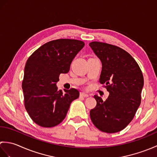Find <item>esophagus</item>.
<instances>
[{"label": "esophagus", "mask_w": 157, "mask_h": 157, "mask_svg": "<svg viewBox=\"0 0 157 157\" xmlns=\"http://www.w3.org/2000/svg\"><path fill=\"white\" fill-rule=\"evenodd\" d=\"M80 96H83V97H88L89 96V95L85 92H80Z\"/></svg>", "instance_id": "obj_1"}]
</instances>
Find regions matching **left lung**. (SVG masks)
I'll use <instances>...</instances> for the list:
<instances>
[{"instance_id": "left-lung-1", "label": "left lung", "mask_w": 157, "mask_h": 157, "mask_svg": "<svg viewBox=\"0 0 157 157\" xmlns=\"http://www.w3.org/2000/svg\"><path fill=\"white\" fill-rule=\"evenodd\" d=\"M89 46L102 63L99 82L109 92L105 101L94 96L96 106L90 112L91 120L103 132H120L132 121L140 105L142 71L135 59L118 46L100 42Z\"/></svg>"}]
</instances>
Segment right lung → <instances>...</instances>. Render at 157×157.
<instances>
[{
  "label": "right lung",
  "instance_id": "obj_1",
  "mask_svg": "<svg viewBox=\"0 0 157 157\" xmlns=\"http://www.w3.org/2000/svg\"><path fill=\"white\" fill-rule=\"evenodd\" d=\"M84 42L59 39L40 46L25 63L22 88L24 104L36 124L52 128L65 118L73 101L79 96L75 88L58 90L56 82L61 73H68L76 55Z\"/></svg>",
  "mask_w": 157,
  "mask_h": 157
}]
</instances>
